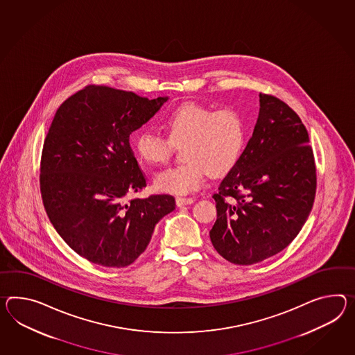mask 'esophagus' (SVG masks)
Returning a JSON list of instances; mask_svg holds the SVG:
<instances>
[{"instance_id": "1", "label": "esophagus", "mask_w": 355, "mask_h": 355, "mask_svg": "<svg viewBox=\"0 0 355 355\" xmlns=\"http://www.w3.org/2000/svg\"><path fill=\"white\" fill-rule=\"evenodd\" d=\"M193 202L192 198H177L175 199V204L177 207H184V205H190Z\"/></svg>"}]
</instances>
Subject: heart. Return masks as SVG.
Instances as JSON below:
<instances>
[{"label": "heart", "instance_id": "b5f03b06", "mask_svg": "<svg viewBox=\"0 0 355 355\" xmlns=\"http://www.w3.org/2000/svg\"><path fill=\"white\" fill-rule=\"evenodd\" d=\"M162 127L166 136L151 128L139 130L135 150L147 164H164L175 147H182L183 164L168 168L154 178L156 190L187 195L199 190L207 174L230 173L239 163L246 142L243 116L234 109L214 112L208 106L186 103L163 114Z\"/></svg>", "mask_w": 355, "mask_h": 355}]
</instances>
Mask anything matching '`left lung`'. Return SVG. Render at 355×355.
Masks as SVG:
<instances>
[{"label":"left lung","mask_w":355,"mask_h":355,"mask_svg":"<svg viewBox=\"0 0 355 355\" xmlns=\"http://www.w3.org/2000/svg\"><path fill=\"white\" fill-rule=\"evenodd\" d=\"M258 121L241 157L213 195L210 240L225 260L251 266L287 248L311 213L317 169L308 130L294 110L260 94Z\"/></svg>","instance_id":"left-lung-1"}]
</instances>
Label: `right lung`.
Here are the masks:
<instances>
[{
	"instance_id": "1",
	"label": "right lung",
	"mask_w": 355,
	"mask_h": 355,
	"mask_svg": "<svg viewBox=\"0 0 355 355\" xmlns=\"http://www.w3.org/2000/svg\"><path fill=\"white\" fill-rule=\"evenodd\" d=\"M166 100L88 85L56 110L42 148L40 190L52 225L85 259L130 266L146 250L156 223L175 208L166 193L130 198L147 180L130 135Z\"/></svg>"
}]
</instances>
